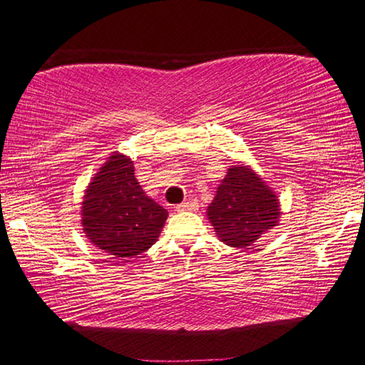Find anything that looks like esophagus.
<instances>
[{
  "label": "esophagus",
  "instance_id": "34e87169",
  "mask_svg": "<svg viewBox=\"0 0 365 365\" xmlns=\"http://www.w3.org/2000/svg\"><path fill=\"white\" fill-rule=\"evenodd\" d=\"M197 207V202L195 200H190V201H185L182 205H178L175 207V211H191V209H196Z\"/></svg>",
  "mask_w": 365,
  "mask_h": 365
}]
</instances>
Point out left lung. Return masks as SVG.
<instances>
[{
	"mask_svg": "<svg viewBox=\"0 0 365 365\" xmlns=\"http://www.w3.org/2000/svg\"><path fill=\"white\" fill-rule=\"evenodd\" d=\"M206 214L220 242L246 248L279 225L282 211L279 196L261 175L237 164L228 168Z\"/></svg>",
	"mask_w": 365,
	"mask_h": 365,
	"instance_id": "8db88e82",
	"label": "left lung"
}]
</instances>
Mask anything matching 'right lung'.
<instances>
[{
    "mask_svg": "<svg viewBox=\"0 0 365 365\" xmlns=\"http://www.w3.org/2000/svg\"><path fill=\"white\" fill-rule=\"evenodd\" d=\"M85 237L119 261L150 250L168 220V211L141 188L133 160L120 153L108 158L85 190Z\"/></svg>",
    "mask_w": 365,
    "mask_h": 365,
    "instance_id": "right-lung-1",
    "label": "right lung"
}]
</instances>
